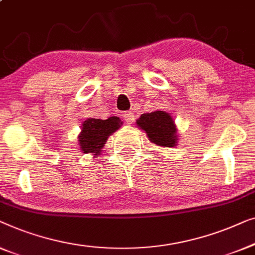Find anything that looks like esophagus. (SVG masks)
Masks as SVG:
<instances>
[{"label": "esophagus", "instance_id": "esophagus-1", "mask_svg": "<svg viewBox=\"0 0 255 255\" xmlns=\"http://www.w3.org/2000/svg\"><path fill=\"white\" fill-rule=\"evenodd\" d=\"M124 119L127 123V125H131L135 121V114L131 113V112H128L124 116Z\"/></svg>", "mask_w": 255, "mask_h": 255}]
</instances>
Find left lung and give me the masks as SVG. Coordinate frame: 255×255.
Listing matches in <instances>:
<instances>
[{
    "mask_svg": "<svg viewBox=\"0 0 255 255\" xmlns=\"http://www.w3.org/2000/svg\"><path fill=\"white\" fill-rule=\"evenodd\" d=\"M136 126L145 131L149 141L153 144L164 148L178 144V129L170 113L160 110L144 113L136 120Z\"/></svg>",
    "mask_w": 255,
    "mask_h": 255,
    "instance_id": "8db88e82",
    "label": "left lung"
}]
</instances>
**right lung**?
Here are the masks:
<instances>
[{
	"label": "right lung",
	"mask_w": 255,
	"mask_h": 255,
	"mask_svg": "<svg viewBox=\"0 0 255 255\" xmlns=\"http://www.w3.org/2000/svg\"><path fill=\"white\" fill-rule=\"evenodd\" d=\"M121 126L123 121L118 117H110L106 120L88 118L82 124L81 132L77 137L81 151L92 153L95 157L99 156L110 136Z\"/></svg>",
	"instance_id": "1"
}]
</instances>
